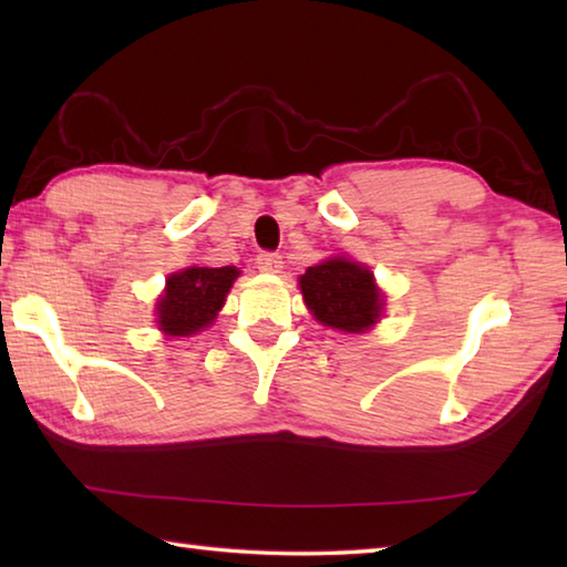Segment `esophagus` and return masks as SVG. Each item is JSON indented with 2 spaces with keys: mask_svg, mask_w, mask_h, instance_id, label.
<instances>
[{
  "mask_svg": "<svg viewBox=\"0 0 567 567\" xmlns=\"http://www.w3.org/2000/svg\"><path fill=\"white\" fill-rule=\"evenodd\" d=\"M257 270L280 272L282 270V255L280 252H260V255H257Z\"/></svg>",
  "mask_w": 567,
  "mask_h": 567,
  "instance_id": "obj_1",
  "label": "esophagus"
}]
</instances>
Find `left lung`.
Listing matches in <instances>:
<instances>
[{
    "label": "left lung",
    "instance_id": "1",
    "mask_svg": "<svg viewBox=\"0 0 567 567\" xmlns=\"http://www.w3.org/2000/svg\"><path fill=\"white\" fill-rule=\"evenodd\" d=\"M300 287L315 320L330 328L362 332L380 318L382 300L372 272L344 257L307 267Z\"/></svg>",
    "mask_w": 567,
    "mask_h": 567
}]
</instances>
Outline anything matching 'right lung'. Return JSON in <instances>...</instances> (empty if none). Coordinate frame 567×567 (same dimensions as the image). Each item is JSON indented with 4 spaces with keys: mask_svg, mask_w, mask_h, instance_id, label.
I'll list each match as a JSON object with an SVG mask.
<instances>
[{
    "mask_svg": "<svg viewBox=\"0 0 567 567\" xmlns=\"http://www.w3.org/2000/svg\"><path fill=\"white\" fill-rule=\"evenodd\" d=\"M237 275L235 267H187L169 275L167 290L157 302L159 328L177 338L207 328L223 307Z\"/></svg>",
    "mask_w": 567,
    "mask_h": 567,
    "instance_id": "right-lung-1",
    "label": "right lung"
}]
</instances>
